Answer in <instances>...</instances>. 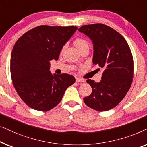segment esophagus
Segmentation results:
<instances>
[{"instance_id": "obj_1", "label": "esophagus", "mask_w": 147, "mask_h": 147, "mask_svg": "<svg viewBox=\"0 0 147 147\" xmlns=\"http://www.w3.org/2000/svg\"><path fill=\"white\" fill-rule=\"evenodd\" d=\"M76 81L77 82H85V80H84V79H82V78H76Z\"/></svg>"}]
</instances>
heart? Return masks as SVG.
<instances>
[{"label":"heart","instance_id":"b5f03b06","mask_svg":"<svg viewBox=\"0 0 147 147\" xmlns=\"http://www.w3.org/2000/svg\"><path fill=\"white\" fill-rule=\"evenodd\" d=\"M74 44H75L76 47L78 48V49H80V48L86 45H88V41L85 40L84 39H82V38H77L74 41Z\"/></svg>","mask_w":147,"mask_h":147}]
</instances>
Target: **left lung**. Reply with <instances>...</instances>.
<instances>
[{
  "label": "left lung",
  "mask_w": 147,
  "mask_h": 147,
  "mask_svg": "<svg viewBox=\"0 0 147 147\" xmlns=\"http://www.w3.org/2000/svg\"><path fill=\"white\" fill-rule=\"evenodd\" d=\"M78 31L92 40V61L104 69L100 82L86 80L92 92L84 101L92 109L107 111L122 101L131 86L134 71L131 51L123 36L104 24L83 25Z\"/></svg>",
  "instance_id": "1"
}]
</instances>
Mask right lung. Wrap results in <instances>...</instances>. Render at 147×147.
Wrapping results in <instances>:
<instances>
[{"mask_svg":"<svg viewBox=\"0 0 147 147\" xmlns=\"http://www.w3.org/2000/svg\"><path fill=\"white\" fill-rule=\"evenodd\" d=\"M77 27L41 25L23 34L11 53V75L17 94L30 108L48 111L61 102L67 88L76 82L67 74L53 75L50 61L60 51Z\"/></svg>","mask_w":147,"mask_h":147,"instance_id":"add662e5","label":"right lung"}]
</instances>
